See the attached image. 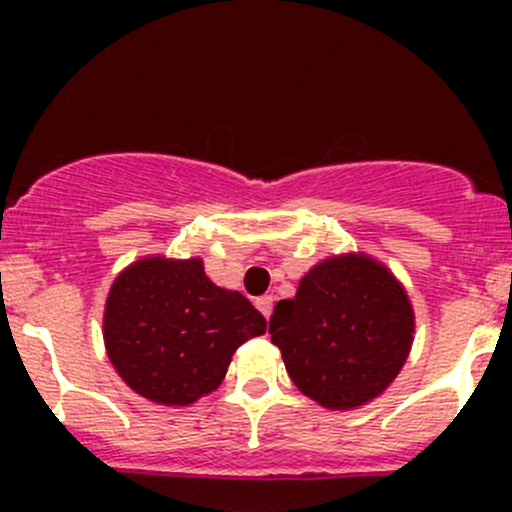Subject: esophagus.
<instances>
[{
  "instance_id": "obj_1",
  "label": "esophagus",
  "mask_w": 512,
  "mask_h": 512,
  "mask_svg": "<svg viewBox=\"0 0 512 512\" xmlns=\"http://www.w3.org/2000/svg\"><path fill=\"white\" fill-rule=\"evenodd\" d=\"M255 305H257V308H260V313H262V315L267 317V320H269V315H272V305H274V298H272V296H262V298H257Z\"/></svg>"
}]
</instances>
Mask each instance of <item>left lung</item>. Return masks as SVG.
I'll return each mask as SVG.
<instances>
[{"label":"left lung","instance_id":"8db88e82","mask_svg":"<svg viewBox=\"0 0 512 512\" xmlns=\"http://www.w3.org/2000/svg\"><path fill=\"white\" fill-rule=\"evenodd\" d=\"M293 385L320 407L358 409L390 387L414 342V308L397 276L366 252L310 267L269 320Z\"/></svg>","mask_w":512,"mask_h":512}]
</instances>
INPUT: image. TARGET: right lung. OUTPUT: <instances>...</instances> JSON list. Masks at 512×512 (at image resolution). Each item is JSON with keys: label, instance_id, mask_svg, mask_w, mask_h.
Instances as JSON below:
<instances>
[{"label": "right lung", "instance_id": "obj_1", "mask_svg": "<svg viewBox=\"0 0 512 512\" xmlns=\"http://www.w3.org/2000/svg\"><path fill=\"white\" fill-rule=\"evenodd\" d=\"M267 332L243 293L216 286L199 257L149 255L115 276L103 313L110 363L137 395L190 407L226 378L240 344Z\"/></svg>", "mask_w": 512, "mask_h": 512}]
</instances>
